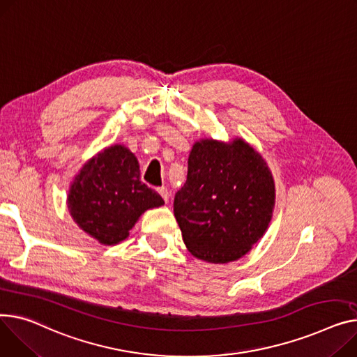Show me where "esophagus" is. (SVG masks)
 Segmentation results:
<instances>
[{"instance_id":"34e87169","label":"esophagus","mask_w":357,"mask_h":357,"mask_svg":"<svg viewBox=\"0 0 357 357\" xmlns=\"http://www.w3.org/2000/svg\"><path fill=\"white\" fill-rule=\"evenodd\" d=\"M158 192H159V195L163 198L165 202L169 201V191H168V188H166V186H160V188H158Z\"/></svg>"}]
</instances>
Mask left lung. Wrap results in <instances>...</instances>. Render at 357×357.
<instances>
[{"label":"left lung","instance_id":"1","mask_svg":"<svg viewBox=\"0 0 357 357\" xmlns=\"http://www.w3.org/2000/svg\"><path fill=\"white\" fill-rule=\"evenodd\" d=\"M274 199L273 175L257 151L243 139L231 145L205 139L189 153L174 213L191 254L224 264L241 258L263 236Z\"/></svg>","mask_w":357,"mask_h":357}]
</instances>
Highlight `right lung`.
<instances>
[{"label":"right lung","instance_id":"obj_1","mask_svg":"<svg viewBox=\"0 0 357 357\" xmlns=\"http://www.w3.org/2000/svg\"><path fill=\"white\" fill-rule=\"evenodd\" d=\"M68 211L76 224L100 244L123 241L137 218L163 205L162 197L140 181L135 155L114 145L89 160L71 183Z\"/></svg>","mask_w":357,"mask_h":357}]
</instances>
